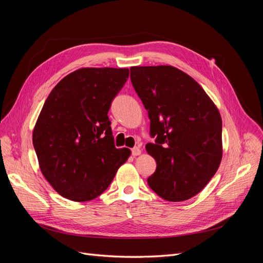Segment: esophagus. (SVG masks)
Listing matches in <instances>:
<instances>
[{
    "instance_id": "obj_1",
    "label": "esophagus",
    "mask_w": 263,
    "mask_h": 263,
    "mask_svg": "<svg viewBox=\"0 0 263 263\" xmlns=\"http://www.w3.org/2000/svg\"><path fill=\"white\" fill-rule=\"evenodd\" d=\"M140 154H141V150L139 149V147H135V148L132 149V155H133L134 157L139 156Z\"/></svg>"
}]
</instances>
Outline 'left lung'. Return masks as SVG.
Segmentation results:
<instances>
[{
  "instance_id": "left-lung-1",
  "label": "left lung",
  "mask_w": 263,
  "mask_h": 263,
  "mask_svg": "<svg viewBox=\"0 0 263 263\" xmlns=\"http://www.w3.org/2000/svg\"><path fill=\"white\" fill-rule=\"evenodd\" d=\"M130 80L156 138L146 145L157 162L148 185L163 200L186 201L201 192L220 164L218 109L193 78L174 67H132Z\"/></svg>"
}]
</instances>
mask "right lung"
Returning a JSON list of instances; mask_svg holds the SVG:
<instances>
[{"instance_id": "1", "label": "right lung", "mask_w": 263, "mask_h": 263, "mask_svg": "<svg viewBox=\"0 0 263 263\" xmlns=\"http://www.w3.org/2000/svg\"><path fill=\"white\" fill-rule=\"evenodd\" d=\"M129 77L128 69L82 68L68 74L47 98L33 132L46 180L74 202L101 195L130 155L117 149L107 116Z\"/></svg>"}]
</instances>
